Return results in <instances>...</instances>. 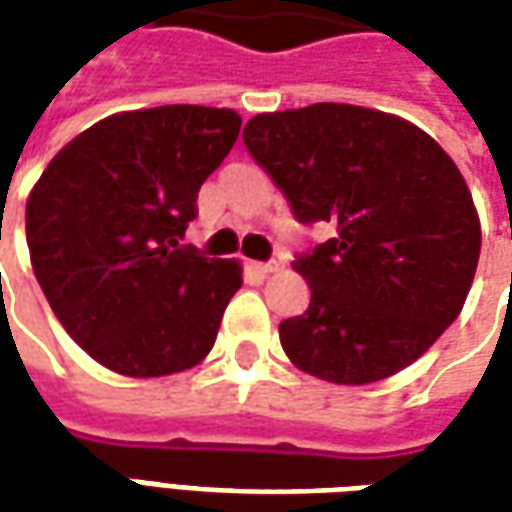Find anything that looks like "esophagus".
<instances>
[{"label": "esophagus", "mask_w": 512, "mask_h": 512, "mask_svg": "<svg viewBox=\"0 0 512 512\" xmlns=\"http://www.w3.org/2000/svg\"><path fill=\"white\" fill-rule=\"evenodd\" d=\"M255 268L260 274H274V271H282V268H285V260H282V257H274V260H268V263H255Z\"/></svg>", "instance_id": "obj_1"}]
</instances>
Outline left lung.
I'll return each instance as SVG.
<instances>
[{
  "label": "left lung",
  "instance_id": "8db88e82",
  "mask_svg": "<svg viewBox=\"0 0 512 512\" xmlns=\"http://www.w3.org/2000/svg\"><path fill=\"white\" fill-rule=\"evenodd\" d=\"M244 145L293 216L334 238L299 255L304 315L279 323L293 365L329 384L400 373L463 310L480 260V216L444 147L403 117L354 104L263 112Z\"/></svg>",
  "mask_w": 512,
  "mask_h": 512
}]
</instances>
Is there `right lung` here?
<instances>
[{"instance_id": "right-lung-1", "label": "right lung", "mask_w": 512, "mask_h": 512, "mask_svg": "<svg viewBox=\"0 0 512 512\" xmlns=\"http://www.w3.org/2000/svg\"><path fill=\"white\" fill-rule=\"evenodd\" d=\"M238 131L235 109L117 112L73 136L29 191L32 271L62 329L112 373L172 376L211 354L244 268L180 238Z\"/></svg>"}]
</instances>
